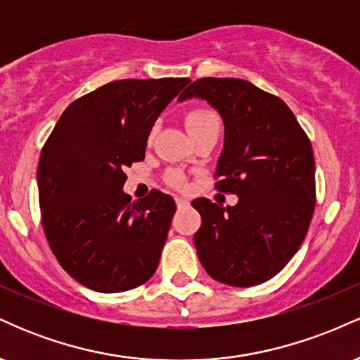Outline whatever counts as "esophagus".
<instances>
[{
	"instance_id": "esophagus-1",
	"label": "esophagus",
	"mask_w": 360,
	"mask_h": 360,
	"mask_svg": "<svg viewBox=\"0 0 360 360\" xmlns=\"http://www.w3.org/2000/svg\"><path fill=\"white\" fill-rule=\"evenodd\" d=\"M176 205H177V208H186V206H189V200H188V198H184V196H177L176 198Z\"/></svg>"
}]
</instances>
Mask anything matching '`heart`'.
Instances as JSON below:
<instances>
[{
	"label": "heart",
	"instance_id": "heart-1",
	"mask_svg": "<svg viewBox=\"0 0 360 360\" xmlns=\"http://www.w3.org/2000/svg\"><path fill=\"white\" fill-rule=\"evenodd\" d=\"M208 125H220V120H218V115L214 113V111L208 108H196L186 113V128H188L189 134ZM169 181L174 186H177V188H184L186 186V179L181 174H177V172H172V174L169 176Z\"/></svg>",
	"mask_w": 360,
	"mask_h": 360
}]
</instances>
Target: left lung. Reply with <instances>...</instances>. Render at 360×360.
I'll use <instances>...</instances> for the list:
<instances>
[{"instance_id":"8db88e82","label":"left lung","mask_w":360,"mask_h":360,"mask_svg":"<svg viewBox=\"0 0 360 360\" xmlns=\"http://www.w3.org/2000/svg\"><path fill=\"white\" fill-rule=\"evenodd\" d=\"M201 98L221 115L225 147L217 189L235 206L198 198V257L213 279L249 288L266 283L291 260L315 212V159L308 135L274 94L235 77L191 82L179 101Z\"/></svg>"}]
</instances>
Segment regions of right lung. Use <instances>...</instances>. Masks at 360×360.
I'll use <instances>...</instances> for the list:
<instances>
[{
  "mask_svg": "<svg viewBox=\"0 0 360 360\" xmlns=\"http://www.w3.org/2000/svg\"><path fill=\"white\" fill-rule=\"evenodd\" d=\"M188 82H108L71 103L45 142L37 171L44 232L82 286L128 291L159 266L176 203L159 189L131 203L123 169L143 160L154 122Z\"/></svg>",
  "mask_w": 360,
  "mask_h": 360,
  "instance_id": "obj_1",
  "label": "right lung"
}]
</instances>
